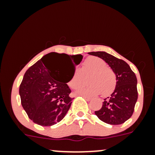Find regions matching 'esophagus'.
<instances>
[{"label": "esophagus", "mask_w": 155, "mask_h": 155, "mask_svg": "<svg viewBox=\"0 0 155 155\" xmlns=\"http://www.w3.org/2000/svg\"><path fill=\"white\" fill-rule=\"evenodd\" d=\"M82 97H84V98L85 99V100H87V101H91V97H87V96H85V95H82Z\"/></svg>", "instance_id": "34e87169"}]
</instances>
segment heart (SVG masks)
I'll return each instance as SVG.
<instances>
[{
  "label": "heart",
  "mask_w": 155,
  "mask_h": 155,
  "mask_svg": "<svg viewBox=\"0 0 155 155\" xmlns=\"http://www.w3.org/2000/svg\"><path fill=\"white\" fill-rule=\"evenodd\" d=\"M87 77V85L79 87L76 92L85 96H94L100 94L108 96L114 91L117 87V76L111 68L108 67L104 60L97 57H89L83 63L82 72L76 69L68 82L70 87L75 89Z\"/></svg>",
  "instance_id": "obj_1"
}]
</instances>
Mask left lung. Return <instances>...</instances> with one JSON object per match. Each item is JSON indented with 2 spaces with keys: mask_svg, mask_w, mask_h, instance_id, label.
Here are the masks:
<instances>
[{
  "mask_svg": "<svg viewBox=\"0 0 155 155\" xmlns=\"http://www.w3.org/2000/svg\"><path fill=\"white\" fill-rule=\"evenodd\" d=\"M89 54L98 57L106 62L117 76V87L110 97L105 98L102 108L95 115L103 122L120 124L131 117L138 99L137 78L124 60L105 51H92Z\"/></svg>",
  "mask_w": 155,
  "mask_h": 155,
  "instance_id": "left-lung-1",
  "label": "left lung"
}]
</instances>
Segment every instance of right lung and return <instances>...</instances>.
<instances>
[{
	"instance_id": "right-lung-1",
	"label": "right lung",
	"mask_w": 155,
	"mask_h": 155,
	"mask_svg": "<svg viewBox=\"0 0 155 155\" xmlns=\"http://www.w3.org/2000/svg\"><path fill=\"white\" fill-rule=\"evenodd\" d=\"M81 63L83 56L76 54ZM74 55L51 52L28 69L19 86L21 104L28 117L39 125H54L64 118L73 99L67 83L75 68L66 64H57L54 58L69 61Z\"/></svg>"
}]
</instances>
